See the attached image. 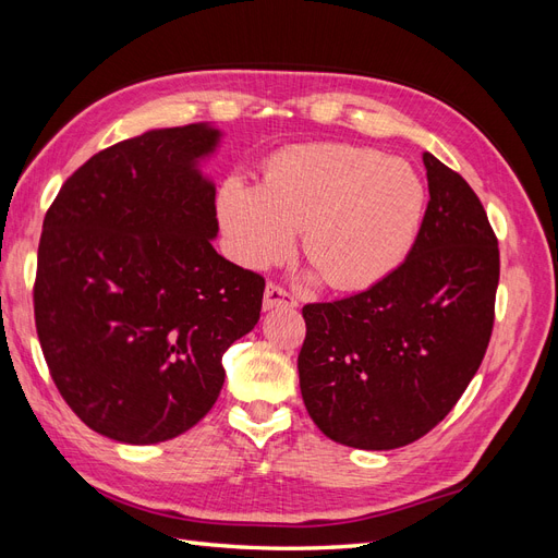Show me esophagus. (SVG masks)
I'll use <instances>...</instances> for the list:
<instances>
[{"mask_svg":"<svg viewBox=\"0 0 558 558\" xmlns=\"http://www.w3.org/2000/svg\"><path fill=\"white\" fill-rule=\"evenodd\" d=\"M298 300L283 291L277 283H267L265 286V298H263V310H279V307H295Z\"/></svg>","mask_w":558,"mask_h":558,"instance_id":"esophagus-1","label":"esophagus"}]
</instances>
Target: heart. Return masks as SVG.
I'll list each match as a JSON object with an SVG mask.
<instances>
[{
  "instance_id": "1",
  "label": "heart",
  "mask_w": 558,
  "mask_h": 558,
  "mask_svg": "<svg viewBox=\"0 0 558 558\" xmlns=\"http://www.w3.org/2000/svg\"><path fill=\"white\" fill-rule=\"evenodd\" d=\"M426 185L410 162L351 144H298L265 167L263 185L230 177L218 216L242 265L302 251L330 289L356 291L393 272L418 238Z\"/></svg>"
}]
</instances>
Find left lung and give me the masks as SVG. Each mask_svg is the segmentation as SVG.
Listing matches in <instances>:
<instances>
[{
	"label": "left lung",
	"mask_w": 558,
	"mask_h": 558,
	"mask_svg": "<svg viewBox=\"0 0 558 558\" xmlns=\"http://www.w3.org/2000/svg\"><path fill=\"white\" fill-rule=\"evenodd\" d=\"M428 207L410 256L367 291L302 307L300 391L320 433L398 449L433 430L482 365L498 240L468 181L424 154Z\"/></svg>",
	"instance_id": "left-lung-1"
}]
</instances>
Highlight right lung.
I'll return each mask as SVG.
<instances>
[{
    "instance_id": "obj_1",
    "label": "right lung",
    "mask_w": 558,
    "mask_h": 558,
    "mask_svg": "<svg viewBox=\"0 0 558 558\" xmlns=\"http://www.w3.org/2000/svg\"><path fill=\"white\" fill-rule=\"evenodd\" d=\"M221 132L148 130L95 154L46 211L35 320L60 396L95 433L156 445L221 393L223 353L260 318L265 279L218 256Z\"/></svg>"
}]
</instances>
